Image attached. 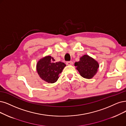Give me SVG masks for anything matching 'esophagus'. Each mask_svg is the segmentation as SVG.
I'll list each match as a JSON object with an SVG mask.
<instances>
[{"label": "esophagus", "instance_id": "esophagus-1", "mask_svg": "<svg viewBox=\"0 0 126 126\" xmlns=\"http://www.w3.org/2000/svg\"><path fill=\"white\" fill-rule=\"evenodd\" d=\"M66 63L67 65H71L73 64V62L72 61H67Z\"/></svg>", "mask_w": 126, "mask_h": 126}]
</instances>
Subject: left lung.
Masks as SVG:
<instances>
[{"label":"left lung","instance_id":"8db88e82","mask_svg":"<svg viewBox=\"0 0 126 126\" xmlns=\"http://www.w3.org/2000/svg\"><path fill=\"white\" fill-rule=\"evenodd\" d=\"M75 66L82 77L91 79L97 73L99 65L94 59L84 55L80 58L79 61L75 63Z\"/></svg>","mask_w":126,"mask_h":126}]
</instances>
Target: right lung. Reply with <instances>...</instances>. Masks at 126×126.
<instances>
[{"label":"right lung","mask_w":126,"mask_h":126,"mask_svg":"<svg viewBox=\"0 0 126 126\" xmlns=\"http://www.w3.org/2000/svg\"><path fill=\"white\" fill-rule=\"evenodd\" d=\"M66 65L63 62H55V60L51 56L41 59L36 65L37 72L42 79L48 83H54L59 78Z\"/></svg>","instance_id":"obj_1"}]
</instances>
